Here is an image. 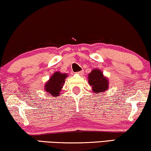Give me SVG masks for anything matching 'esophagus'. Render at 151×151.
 <instances>
[{
  "label": "esophagus",
  "mask_w": 151,
  "mask_h": 151,
  "mask_svg": "<svg viewBox=\"0 0 151 151\" xmlns=\"http://www.w3.org/2000/svg\"><path fill=\"white\" fill-rule=\"evenodd\" d=\"M76 73H77L78 75L82 76L83 74H84V71H78V72H76Z\"/></svg>",
  "instance_id": "34e87169"
}]
</instances>
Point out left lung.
Segmentation results:
<instances>
[{
    "label": "left lung",
    "mask_w": 151,
    "mask_h": 151,
    "mask_svg": "<svg viewBox=\"0 0 151 151\" xmlns=\"http://www.w3.org/2000/svg\"><path fill=\"white\" fill-rule=\"evenodd\" d=\"M88 83L95 95L108 89V81L99 69H94L88 75Z\"/></svg>",
    "instance_id": "8db88e82"
}]
</instances>
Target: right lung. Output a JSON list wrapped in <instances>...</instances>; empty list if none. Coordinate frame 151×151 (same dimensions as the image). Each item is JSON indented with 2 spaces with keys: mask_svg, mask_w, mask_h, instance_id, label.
Segmentation results:
<instances>
[{
  "mask_svg": "<svg viewBox=\"0 0 151 151\" xmlns=\"http://www.w3.org/2000/svg\"><path fill=\"white\" fill-rule=\"evenodd\" d=\"M67 76V74L60 72H56L52 76L50 80L45 85V91L49 93V95L55 97L59 95Z\"/></svg>",
  "mask_w": 151,
  "mask_h": 151,
  "instance_id": "right-lung-1",
  "label": "right lung"
}]
</instances>
